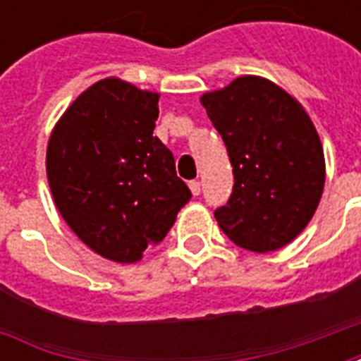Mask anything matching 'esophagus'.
Returning a JSON list of instances; mask_svg holds the SVG:
<instances>
[{"label": "esophagus", "mask_w": 361, "mask_h": 361, "mask_svg": "<svg viewBox=\"0 0 361 361\" xmlns=\"http://www.w3.org/2000/svg\"><path fill=\"white\" fill-rule=\"evenodd\" d=\"M189 189H191V193H193V197H197L199 193H201V183L199 181H189Z\"/></svg>", "instance_id": "34e87169"}]
</instances>
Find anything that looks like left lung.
I'll use <instances>...</instances> for the list:
<instances>
[{"mask_svg": "<svg viewBox=\"0 0 361 361\" xmlns=\"http://www.w3.org/2000/svg\"><path fill=\"white\" fill-rule=\"evenodd\" d=\"M234 166V191L214 211L243 250L269 253L294 242L317 211L325 154L303 106L276 82L242 75L201 96Z\"/></svg>", "mask_w": 361, "mask_h": 361, "instance_id": "left-lung-1", "label": "left lung"}]
</instances>
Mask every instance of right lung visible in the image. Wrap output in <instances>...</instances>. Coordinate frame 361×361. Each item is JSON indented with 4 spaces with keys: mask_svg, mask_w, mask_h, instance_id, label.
Here are the masks:
<instances>
[{
    "mask_svg": "<svg viewBox=\"0 0 361 361\" xmlns=\"http://www.w3.org/2000/svg\"><path fill=\"white\" fill-rule=\"evenodd\" d=\"M158 92L106 77L75 98L54 126L46 173L67 226L114 263H137L191 199L173 154L152 135Z\"/></svg>",
    "mask_w": 361,
    "mask_h": 361,
    "instance_id": "add662e5",
    "label": "right lung"
}]
</instances>
